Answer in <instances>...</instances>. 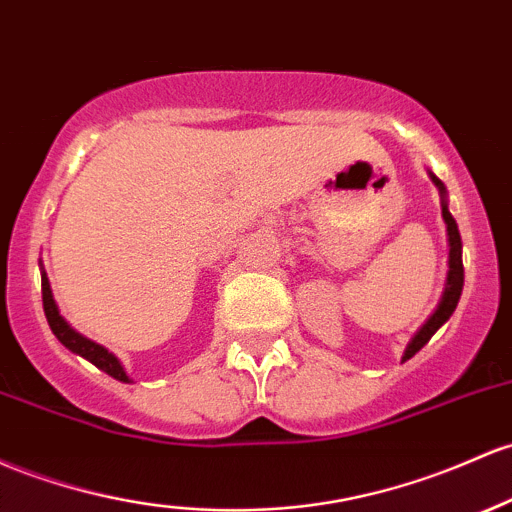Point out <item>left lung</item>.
<instances>
[{
  "label": "left lung",
  "instance_id": "obj_1",
  "mask_svg": "<svg viewBox=\"0 0 512 512\" xmlns=\"http://www.w3.org/2000/svg\"><path fill=\"white\" fill-rule=\"evenodd\" d=\"M432 182L437 184V189H440L442 194H445V187H442L440 179L435 177V174H430ZM442 218H445L447 223V235H449V274H447V286H445V294H442V301L440 306H437V311L432 313V316L425 320L423 328L415 333V338L408 342L406 347V355L403 359H411L415 352L423 350L425 342H428L432 335L437 333V330L442 328V325L447 323L449 316L454 313V308H457L459 303V296H462V286H464V265H462V238H459V228H457V221L452 218V213L447 211V204L442 206Z\"/></svg>",
  "mask_w": 512,
  "mask_h": 512
}]
</instances>
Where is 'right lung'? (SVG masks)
Wrapping results in <instances>:
<instances>
[{
	"label": "right lung",
	"instance_id": "right-lung-1",
	"mask_svg": "<svg viewBox=\"0 0 512 512\" xmlns=\"http://www.w3.org/2000/svg\"><path fill=\"white\" fill-rule=\"evenodd\" d=\"M41 294H43V311H46L50 330H53L55 338L63 342L67 350L75 352V355H80L84 359H89V362H92L94 367H99L101 372L114 376V379L131 381L126 376V372H123L119 359L111 355L109 350H104V347L97 345V342L87 340V338H84V335L77 333V330H72L70 325L65 323L63 316H60V313H58V306H55L53 294H50V284H48L46 274H43V277H41Z\"/></svg>",
	"mask_w": 512,
	"mask_h": 512
}]
</instances>
